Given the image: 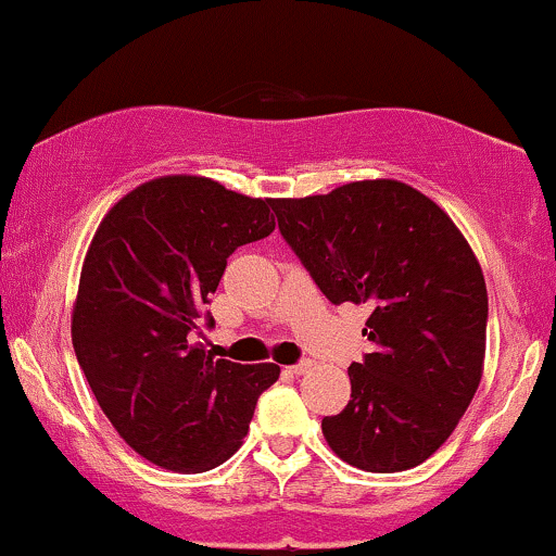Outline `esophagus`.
Segmentation results:
<instances>
[{"instance_id": "esophagus-1", "label": "esophagus", "mask_w": 556, "mask_h": 556, "mask_svg": "<svg viewBox=\"0 0 556 556\" xmlns=\"http://www.w3.org/2000/svg\"><path fill=\"white\" fill-rule=\"evenodd\" d=\"M309 369H312V362H309V358H302V362H299V364H291V367H289L291 375H304V371H309Z\"/></svg>"}]
</instances>
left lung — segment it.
<instances>
[{"mask_svg":"<svg viewBox=\"0 0 556 556\" xmlns=\"http://www.w3.org/2000/svg\"><path fill=\"white\" fill-rule=\"evenodd\" d=\"M270 207L332 304L371 306L364 336L375 349L349 367L351 401L325 416V440L362 471L419 466L458 427L484 371L489 299L479 260L437 202L395 179Z\"/></svg>","mask_w":556,"mask_h":556,"instance_id":"left-lung-1","label":"left lung"}]
</instances>
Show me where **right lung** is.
Segmentation results:
<instances>
[{"mask_svg": "<svg viewBox=\"0 0 556 556\" xmlns=\"http://www.w3.org/2000/svg\"><path fill=\"white\" fill-rule=\"evenodd\" d=\"M270 200L205 176H161L116 202L85 254L72 345L98 406L137 455L211 471L241 447L278 364L213 358L194 343L226 260L270 237Z\"/></svg>", "mask_w": 556, "mask_h": 556, "instance_id": "obj_1", "label": "right lung"}]
</instances>
